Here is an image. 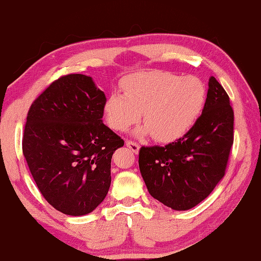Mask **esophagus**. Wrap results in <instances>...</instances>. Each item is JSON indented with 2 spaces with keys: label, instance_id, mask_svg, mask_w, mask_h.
Instances as JSON below:
<instances>
[{
  "label": "esophagus",
  "instance_id": "esophagus-1",
  "mask_svg": "<svg viewBox=\"0 0 261 261\" xmlns=\"http://www.w3.org/2000/svg\"><path fill=\"white\" fill-rule=\"evenodd\" d=\"M125 145L127 147H129L132 152H134L135 154H138L139 152V145L135 143V141H131V140H126L125 141Z\"/></svg>",
  "mask_w": 261,
  "mask_h": 261
}]
</instances>
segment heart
I'll return each mask as SVG.
<instances>
[{
    "instance_id": "1",
    "label": "heart",
    "mask_w": 261,
    "mask_h": 261,
    "mask_svg": "<svg viewBox=\"0 0 261 261\" xmlns=\"http://www.w3.org/2000/svg\"><path fill=\"white\" fill-rule=\"evenodd\" d=\"M122 88L124 94L113 92L106 100L107 124L123 132L138 122L141 115L145 125L137 134H152L160 143H171L187 135L199 118L206 100L200 81L170 72L130 74Z\"/></svg>"
}]
</instances>
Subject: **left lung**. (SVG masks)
I'll use <instances>...</instances> for the list:
<instances>
[{
	"instance_id": "1",
	"label": "left lung",
	"mask_w": 261,
	"mask_h": 261,
	"mask_svg": "<svg viewBox=\"0 0 261 261\" xmlns=\"http://www.w3.org/2000/svg\"><path fill=\"white\" fill-rule=\"evenodd\" d=\"M233 143V112L214 77L201 116L192 129L165 147H141L139 169L154 199L175 211L197 206L224 176Z\"/></svg>"
}]
</instances>
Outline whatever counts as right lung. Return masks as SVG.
Wrapping results in <instances>:
<instances>
[{"instance_id":"right-lung-1","label":"right lung","mask_w":261,"mask_h":261,"mask_svg":"<svg viewBox=\"0 0 261 261\" xmlns=\"http://www.w3.org/2000/svg\"><path fill=\"white\" fill-rule=\"evenodd\" d=\"M106 95L81 73L51 83L29 110L23 153L43 198L63 214L93 212L107 196L110 163L124 145L102 123Z\"/></svg>"}]
</instances>
